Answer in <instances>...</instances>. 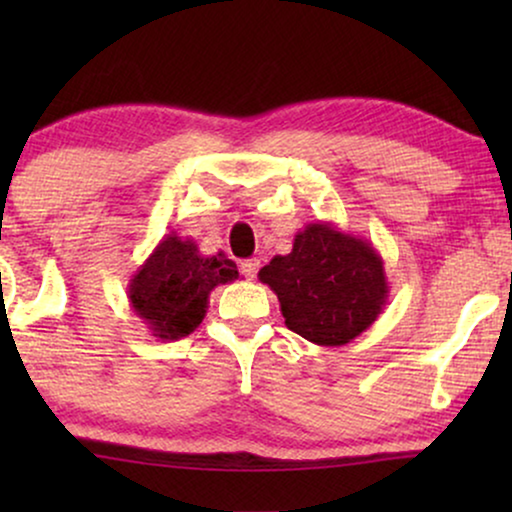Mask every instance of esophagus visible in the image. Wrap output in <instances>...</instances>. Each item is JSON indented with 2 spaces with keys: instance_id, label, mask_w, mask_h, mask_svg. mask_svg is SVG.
<instances>
[{
  "instance_id": "obj_1",
  "label": "esophagus",
  "mask_w": 512,
  "mask_h": 512,
  "mask_svg": "<svg viewBox=\"0 0 512 512\" xmlns=\"http://www.w3.org/2000/svg\"><path fill=\"white\" fill-rule=\"evenodd\" d=\"M258 268H261V261H258V258H247V261L240 263V272L247 279H254Z\"/></svg>"
}]
</instances>
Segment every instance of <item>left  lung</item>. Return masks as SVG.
Here are the masks:
<instances>
[{
    "label": "left lung",
    "instance_id": "obj_1",
    "mask_svg": "<svg viewBox=\"0 0 512 512\" xmlns=\"http://www.w3.org/2000/svg\"><path fill=\"white\" fill-rule=\"evenodd\" d=\"M258 279L277 293L284 324L321 347H342L359 338L389 298L377 249L328 221L307 223L291 254L272 258Z\"/></svg>",
    "mask_w": 512,
    "mask_h": 512
}]
</instances>
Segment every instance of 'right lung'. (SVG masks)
Listing matches in <instances>:
<instances>
[{
  "mask_svg": "<svg viewBox=\"0 0 512 512\" xmlns=\"http://www.w3.org/2000/svg\"><path fill=\"white\" fill-rule=\"evenodd\" d=\"M237 277V265L223 251L202 256L191 237L170 233L132 275L128 284L130 307L153 338L179 340L202 324L209 293Z\"/></svg>",
  "mask_w": 512,
  "mask_h": 512,
  "instance_id": "1",
  "label": "right lung"
}]
</instances>
